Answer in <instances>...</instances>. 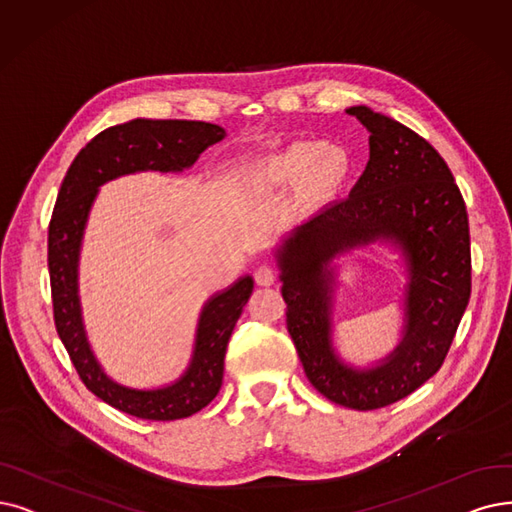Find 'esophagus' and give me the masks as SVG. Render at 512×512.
I'll use <instances>...</instances> for the list:
<instances>
[{
    "mask_svg": "<svg viewBox=\"0 0 512 512\" xmlns=\"http://www.w3.org/2000/svg\"><path fill=\"white\" fill-rule=\"evenodd\" d=\"M277 279L275 271L269 267V264H262V267L256 269V283L258 285H273Z\"/></svg>",
    "mask_w": 512,
    "mask_h": 512,
    "instance_id": "1",
    "label": "esophagus"
}]
</instances>
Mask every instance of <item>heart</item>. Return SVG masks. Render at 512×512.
<instances>
[{
	"mask_svg": "<svg viewBox=\"0 0 512 512\" xmlns=\"http://www.w3.org/2000/svg\"><path fill=\"white\" fill-rule=\"evenodd\" d=\"M349 172L351 157L340 145L294 140L250 163L243 178V193L250 201H264L302 182L306 199H323L342 187Z\"/></svg>",
	"mask_w": 512,
	"mask_h": 512,
	"instance_id": "obj_1",
	"label": "heart"
}]
</instances>
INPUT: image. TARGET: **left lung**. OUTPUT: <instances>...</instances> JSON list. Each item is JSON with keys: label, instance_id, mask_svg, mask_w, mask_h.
<instances>
[{"label": "left lung", "instance_id": "obj_1", "mask_svg": "<svg viewBox=\"0 0 512 512\" xmlns=\"http://www.w3.org/2000/svg\"><path fill=\"white\" fill-rule=\"evenodd\" d=\"M346 113L370 132V161L349 197L285 233L273 248L288 332L306 378L330 401L378 410L439 372L470 298V237L460 189L443 157L399 121L359 105ZM378 242L404 275L400 342L367 366L333 342L339 258Z\"/></svg>", "mask_w": 512, "mask_h": 512}]
</instances>
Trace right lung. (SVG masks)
Masks as SVG:
<instances>
[{
  "mask_svg": "<svg viewBox=\"0 0 512 512\" xmlns=\"http://www.w3.org/2000/svg\"><path fill=\"white\" fill-rule=\"evenodd\" d=\"M227 132L187 119H130L102 130L77 153L60 185L48 229L54 323L79 378L105 403L145 420H178L206 407L220 391L224 353L254 279L241 275L201 306L189 365L176 380L136 388L111 378L88 340L79 298V258L88 218L102 185L140 172L180 174Z\"/></svg>",
  "mask_w": 512,
  "mask_h": 512,
  "instance_id": "right-lung-1",
  "label": "right lung"
}]
</instances>
